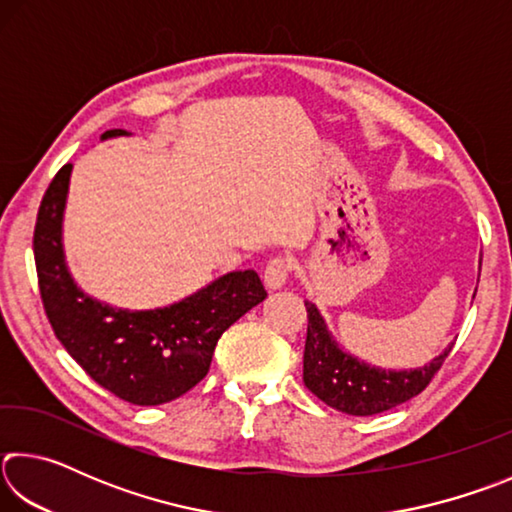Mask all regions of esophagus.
<instances>
[{"instance_id": "1", "label": "esophagus", "mask_w": 512, "mask_h": 512, "mask_svg": "<svg viewBox=\"0 0 512 512\" xmlns=\"http://www.w3.org/2000/svg\"><path fill=\"white\" fill-rule=\"evenodd\" d=\"M289 273H291V262L284 257H275L271 262L266 264V271H264V284L268 291H275V289H282L284 284L289 280Z\"/></svg>"}]
</instances>
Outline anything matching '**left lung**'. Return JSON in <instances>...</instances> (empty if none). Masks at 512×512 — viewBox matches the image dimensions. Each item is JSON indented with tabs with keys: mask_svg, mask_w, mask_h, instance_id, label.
Listing matches in <instances>:
<instances>
[{
	"mask_svg": "<svg viewBox=\"0 0 512 512\" xmlns=\"http://www.w3.org/2000/svg\"><path fill=\"white\" fill-rule=\"evenodd\" d=\"M307 341L302 357V381L332 409L348 415H375L422 393L443 366L454 343L418 368H379L354 357L334 339L320 309L305 300Z\"/></svg>",
	"mask_w": 512,
	"mask_h": 512,
	"instance_id": "left-lung-1",
	"label": "left lung"
}]
</instances>
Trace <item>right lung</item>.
Returning a JSON list of instances; mask_svg holds the SVG:
<instances>
[{
  "label": "right lung",
  "mask_w": 512,
  "mask_h": 512,
  "mask_svg": "<svg viewBox=\"0 0 512 512\" xmlns=\"http://www.w3.org/2000/svg\"><path fill=\"white\" fill-rule=\"evenodd\" d=\"M108 131L101 142L128 137ZM72 164L42 198L33 255L40 296L56 339L79 366L121 400L158 406L194 388L210 370L221 334L266 298L259 275L230 271L189 296L153 309L115 307L85 293L67 266L63 225Z\"/></svg>",
  "instance_id": "right-lung-1"
}]
</instances>
